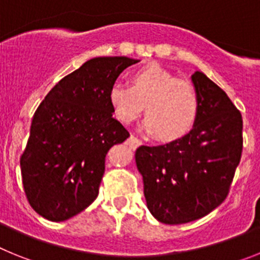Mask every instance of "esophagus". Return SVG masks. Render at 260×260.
<instances>
[{"instance_id": "esophagus-1", "label": "esophagus", "mask_w": 260, "mask_h": 260, "mask_svg": "<svg viewBox=\"0 0 260 260\" xmlns=\"http://www.w3.org/2000/svg\"><path fill=\"white\" fill-rule=\"evenodd\" d=\"M126 144H127L128 147H130V148H137V147H139L142 144V142L139 141V139H138V138H135V137H130L127 139V142H126Z\"/></svg>"}]
</instances>
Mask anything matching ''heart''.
<instances>
[{
  "mask_svg": "<svg viewBox=\"0 0 260 260\" xmlns=\"http://www.w3.org/2000/svg\"><path fill=\"white\" fill-rule=\"evenodd\" d=\"M108 100L123 125L135 122L144 108L143 128L161 142L178 141L189 134L199 114L194 87L155 62L135 69L128 77V87L113 84Z\"/></svg>",
  "mask_w": 260,
  "mask_h": 260,
  "instance_id": "b5f03b06",
  "label": "heart"
}]
</instances>
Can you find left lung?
<instances>
[{"mask_svg": "<svg viewBox=\"0 0 260 260\" xmlns=\"http://www.w3.org/2000/svg\"><path fill=\"white\" fill-rule=\"evenodd\" d=\"M191 82L199 98V114L189 134L135 151L147 208L164 224L194 221L219 207L242 152L240 110L202 71H195Z\"/></svg>", "mask_w": 260, "mask_h": 260, "instance_id": "8db88e82", "label": "left lung"}]
</instances>
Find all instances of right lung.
<instances>
[{"label": "right lung", "mask_w": 260, "mask_h": 260, "mask_svg": "<svg viewBox=\"0 0 260 260\" xmlns=\"http://www.w3.org/2000/svg\"><path fill=\"white\" fill-rule=\"evenodd\" d=\"M137 62L123 56L88 59L36 109L20 171L31 207L45 219H71L98 197L108 151L130 137L113 118L108 92Z\"/></svg>", "instance_id": "1"}]
</instances>
